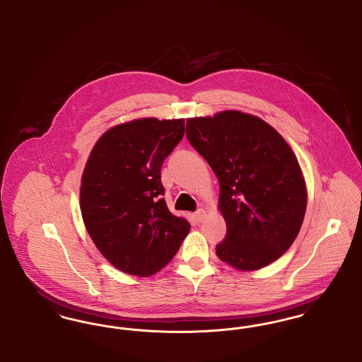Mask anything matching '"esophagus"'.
<instances>
[{
	"mask_svg": "<svg viewBox=\"0 0 362 362\" xmlns=\"http://www.w3.org/2000/svg\"><path fill=\"white\" fill-rule=\"evenodd\" d=\"M194 217H195V220H197L198 223H202V221L206 218V211H205L204 209H199L198 211H195Z\"/></svg>",
	"mask_w": 362,
	"mask_h": 362,
	"instance_id": "obj_1",
	"label": "esophagus"
}]
</instances>
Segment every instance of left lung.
Returning <instances> with one entry per match:
<instances>
[{
  "instance_id": "1",
  "label": "left lung",
  "mask_w": 362,
  "mask_h": 362,
  "mask_svg": "<svg viewBox=\"0 0 362 362\" xmlns=\"http://www.w3.org/2000/svg\"><path fill=\"white\" fill-rule=\"evenodd\" d=\"M186 134L220 182L226 236L217 257L240 272L281 258L300 232L308 198L285 138L267 122L235 110L189 118Z\"/></svg>"
}]
</instances>
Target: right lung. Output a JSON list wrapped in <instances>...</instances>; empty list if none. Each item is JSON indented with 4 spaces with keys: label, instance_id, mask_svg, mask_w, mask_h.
Returning <instances> with one entry per match:
<instances>
[{
    "label": "right lung",
    "instance_id": "add662e5",
    "mask_svg": "<svg viewBox=\"0 0 362 362\" xmlns=\"http://www.w3.org/2000/svg\"><path fill=\"white\" fill-rule=\"evenodd\" d=\"M185 134V119L141 118L108 129L81 177L80 209L98 250L126 274H156L177 252L189 223L170 211L161 165Z\"/></svg>",
    "mask_w": 362,
    "mask_h": 362
}]
</instances>
